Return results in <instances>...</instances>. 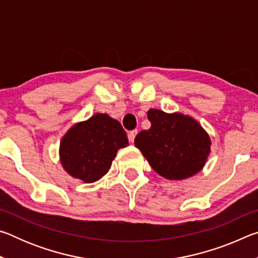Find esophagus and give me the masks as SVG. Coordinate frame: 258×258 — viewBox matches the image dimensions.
<instances>
[{
	"mask_svg": "<svg viewBox=\"0 0 258 258\" xmlns=\"http://www.w3.org/2000/svg\"><path fill=\"white\" fill-rule=\"evenodd\" d=\"M137 134H138V131H137V130L131 131V132L128 133V140H130V142H134V139H135V137H137Z\"/></svg>",
	"mask_w": 258,
	"mask_h": 258,
	"instance_id": "34e87169",
	"label": "esophagus"
}]
</instances>
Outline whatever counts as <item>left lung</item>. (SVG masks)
Instances as JSON below:
<instances>
[{
    "label": "left lung",
    "mask_w": 258,
    "mask_h": 258,
    "mask_svg": "<svg viewBox=\"0 0 258 258\" xmlns=\"http://www.w3.org/2000/svg\"><path fill=\"white\" fill-rule=\"evenodd\" d=\"M151 127L141 131L134 146L156 173L167 180H185L204 168L212 141L197 120L181 112L148 111Z\"/></svg>",
    "instance_id": "1"
}]
</instances>
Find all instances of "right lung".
Masks as SVG:
<instances>
[{
	"mask_svg": "<svg viewBox=\"0 0 258 258\" xmlns=\"http://www.w3.org/2000/svg\"><path fill=\"white\" fill-rule=\"evenodd\" d=\"M128 146L126 132L108 113L78 121L60 141L59 158L64 171L84 183L106 175L120 148Z\"/></svg>",
	"mask_w": 258,
	"mask_h": 258,
	"instance_id": "obj_1",
	"label": "right lung"
}]
</instances>
